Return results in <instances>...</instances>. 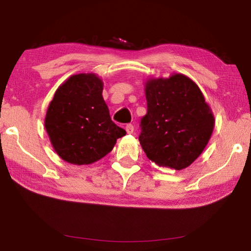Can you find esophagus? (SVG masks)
<instances>
[{
	"mask_svg": "<svg viewBox=\"0 0 251 251\" xmlns=\"http://www.w3.org/2000/svg\"><path fill=\"white\" fill-rule=\"evenodd\" d=\"M125 129H126V133H127V134H133L134 126L131 125V124H127L126 127H125Z\"/></svg>",
	"mask_w": 251,
	"mask_h": 251,
	"instance_id": "obj_1",
	"label": "esophagus"
}]
</instances>
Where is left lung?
Masks as SVG:
<instances>
[{"label":"left lung","instance_id":"left-lung-1","mask_svg":"<svg viewBox=\"0 0 251 251\" xmlns=\"http://www.w3.org/2000/svg\"><path fill=\"white\" fill-rule=\"evenodd\" d=\"M147 114L139 143L159 167L181 171L205 150L215 127L214 113L201 88L188 76L151 77L144 83Z\"/></svg>","mask_w":251,"mask_h":251}]
</instances>
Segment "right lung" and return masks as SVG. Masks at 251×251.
I'll return each instance as SVG.
<instances>
[{
    "label": "right lung",
    "mask_w": 251,
    "mask_h": 251,
    "mask_svg": "<svg viewBox=\"0 0 251 251\" xmlns=\"http://www.w3.org/2000/svg\"><path fill=\"white\" fill-rule=\"evenodd\" d=\"M94 73L70 76L50 101L44 126L56 154L66 163L91 165L105 157L126 131L114 124Z\"/></svg>",
    "instance_id": "obj_1"
}]
</instances>
